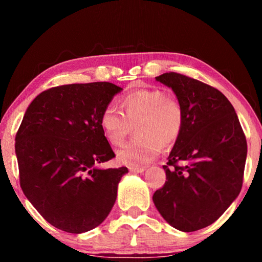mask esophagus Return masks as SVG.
I'll use <instances>...</instances> for the list:
<instances>
[{"label": "esophagus", "mask_w": 262, "mask_h": 262, "mask_svg": "<svg viewBox=\"0 0 262 262\" xmlns=\"http://www.w3.org/2000/svg\"><path fill=\"white\" fill-rule=\"evenodd\" d=\"M145 170V167H141V166H129V171L133 172V173H141Z\"/></svg>", "instance_id": "34e87169"}]
</instances>
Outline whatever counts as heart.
Wrapping results in <instances>:
<instances>
[{"mask_svg":"<svg viewBox=\"0 0 262 262\" xmlns=\"http://www.w3.org/2000/svg\"><path fill=\"white\" fill-rule=\"evenodd\" d=\"M121 110L108 105L99 117L105 139L120 147L136 126V135L118 151V161L129 166L151 162L164 145L179 139L185 125L184 107L178 99L159 89H136L122 96Z\"/></svg>","mask_w":262,"mask_h":262,"instance_id":"heart-1","label":"heart"}]
</instances>
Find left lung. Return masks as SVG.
Returning <instances> with one entry per match:
<instances>
[{
    "instance_id": "left-lung-1",
    "label": "left lung",
    "mask_w": 262,
    "mask_h": 262,
    "mask_svg": "<svg viewBox=\"0 0 262 262\" xmlns=\"http://www.w3.org/2000/svg\"><path fill=\"white\" fill-rule=\"evenodd\" d=\"M185 112L183 133L163 168L152 200L163 219L185 232L214 223L241 193L247 143L233 106L221 91L178 73L156 77Z\"/></svg>"
}]
</instances>
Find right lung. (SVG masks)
<instances>
[{
    "label": "right lung",
    "instance_id": "right-lung-1",
    "mask_svg": "<svg viewBox=\"0 0 262 262\" xmlns=\"http://www.w3.org/2000/svg\"><path fill=\"white\" fill-rule=\"evenodd\" d=\"M121 90L108 82L51 88L24 114L15 144L20 187L43 219L62 231L98 227L117 200L128 168L97 165L115 157L99 117Z\"/></svg>",
    "mask_w": 262,
    "mask_h": 262
}]
</instances>
